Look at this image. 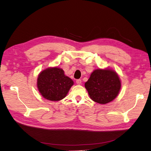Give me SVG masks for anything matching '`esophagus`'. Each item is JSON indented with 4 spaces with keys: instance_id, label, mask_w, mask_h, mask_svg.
<instances>
[{
    "instance_id": "34e87169",
    "label": "esophagus",
    "mask_w": 151,
    "mask_h": 151,
    "mask_svg": "<svg viewBox=\"0 0 151 151\" xmlns=\"http://www.w3.org/2000/svg\"><path fill=\"white\" fill-rule=\"evenodd\" d=\"M81 79H77V80H76V83H77V84H78V85H80L81 84Z\"/></svg>"
}]
</instances>
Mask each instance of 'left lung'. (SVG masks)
<instances>
[{
    "label": "left lung",
    "instance_id": "left-lung-1",
    "mask_svg": "<svg viewBox=\"0 0 151 151\" xmlns=\"http://www.w3.org/2000/svg\"><path fill=\"white\" fill-rule=\"evenodd\" d=\"M91 99L99 104H106L115 99L121 89V81L111 68L94 70L85 83Z\"/></svg>",
    "mask_w": 151,
    "mask_h": 151
}]
</instances>
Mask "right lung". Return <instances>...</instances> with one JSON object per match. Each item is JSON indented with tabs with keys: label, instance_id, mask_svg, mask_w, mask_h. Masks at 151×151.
Here are the masks:
<instances>
[{
	"label": "right lung",
	"instance_id": "1",
	"mask_svg": "<svg viewBox=\"0 0 151 151\" xmlns=\"http://www.w3.org/2000/svg\"><path fill=\"white\" fill-rule=\"evenodd\" d=\"M73 84V81L65 75L62 68L57 67L43 70L37 79L39 92L44 98L52 101L64 98Z\"/></svg>",
	"mask_w": 151,
	"mask_h": 151
}]
</instances>
